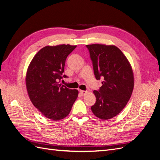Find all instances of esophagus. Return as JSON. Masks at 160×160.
Returning <instances> with one entry per match:
<instances>
[{"label":"esophagus","instance_id":"34e87169","mask_svg":"<svg viewBox=\"0 0 160 160\" xmlns=\"http://www.w3.org/2000/svg\"><path fill=\"white\" fill-rule=\"evenodd\" d=\"M80 93L82 95H85L87 93H88V91H83V90H81L80 91Z\"/></svg>","mask_w":160,"mask_h":160}]
</instances>
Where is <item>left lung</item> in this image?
I'll list each match as a JSON object with an SVG mask.
<instances>
[{"label":"left lung","mask_w":160,"mask_h":160,"mask_svg":"<svg viewBox=\"0 0 160 160\" xmlns=\"http://www.w3.org/2000/svg\"><path fill=\"white\" fill-rule=\"evenodd\" d=\"M93 62L97 80L102 79L99 91H93L95 103L91 111L98 118L109 119L127 105L134 87L133 72L129 61L115 45H86Z\"/></svg>","instance_id":"1"}]
</instances>
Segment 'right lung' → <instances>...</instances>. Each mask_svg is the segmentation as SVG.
<instances>
[{
  "instance_id": "1",
  "label": "right lung",
  "mask_w": 160,
  "mask_h": 160,
  "mask_svg": "<svg viewBox=\"0 0 160 160\" xmlns=\"http://www.w3.org/2000/svg\"><path fill=\"white\" fill-rule=\"evenodd\" d=\"M77 45L46 46L34 56L27 69L26 87L32 103L45 118H65L78 97L77 89L59 84L67 56Z\"/></svg>"
}]
</instances>
